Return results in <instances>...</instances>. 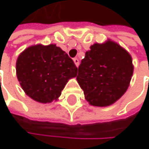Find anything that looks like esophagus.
I'll return each mask as SVG.
<instances>
[{
	"label": "esophagus",
	"mask_w": 149,
	"mask_h": 149,
	"mask_svg": "<svg viewBox=\"0 0 149 149\" xmlns=\"http://www.w3.org/2000/svg\"><path fill=\"white\" fill-rule=\"evenodd\" d=\"M73 61H74L76 66H78V65H79V60H78V58H73Z\"/></svg>",
	"instance_id": "1"
}]
</instances>
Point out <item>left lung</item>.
Wrapping results in <instances>:
<instances>
[{
    "label": "left lung",
    "mask_w": 149,
    "mask_h": 149,
    "mask_svg": "<svg viewBox=\"0 0 149 149\" xmlns=\"http://www.w3.org/2000/svg\"><path fill=\"white\" fill-rule=\"evenodd\" d=\"M134 71L130 54L116 42L96 43L85 52L77 80L84 97L93 106L116 102L127 91Z\"/></svg>",
    "instance_id": "left-lung-1"
}]
</instances>
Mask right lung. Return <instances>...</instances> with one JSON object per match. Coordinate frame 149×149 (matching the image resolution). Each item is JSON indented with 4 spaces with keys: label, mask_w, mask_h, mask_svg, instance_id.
I'll return each mask as SVG.
<instances>
[{
    "label": "right lung",
    "mask_w": 149,
    "mask_h": 149,
    "mask_svg": "<svg viewBox=\"0 0 149 149\" xmlns=\"http://www.w3.org/2000/svg\"><path fill=\"white\" fill-rule=\"evenodd\" d=\"M77 68L73 60L56 45H32L16 61V74L21 88L32 99L51 103L61 95Z\"/></svg>",
    "instance_id": "obj_1"
}]
</instances>
